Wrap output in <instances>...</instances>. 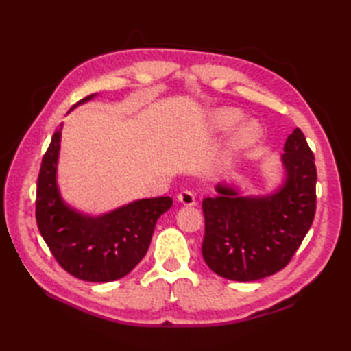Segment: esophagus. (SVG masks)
<instances>
[{
  "instance_id": "1",
  "label": "esophagus",
  "mask_w": 351,
  "mask_h": 351,
  "mask_svg": "<svg viewBox=\"0 0 351 351\" xmlns=\"http://www.w3.org/2000/svg\"><path fill=\"white\" fill-rule=\"evenodd\" d=\"M178 200L185 206H195L196 205V196L195 193H191L189 190H184L181 191L180 195H178Z\"/></svg>"
}]
</instances>
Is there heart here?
I'll list each match as a JSON object with an SVG mask.
<instances>
[{
	"instance_id": "obj_1",
	"label": "heart",
	"mask_w": 351,
	"mask_h": 351,
	"mask_svg": "<svg viewBox=\"0 0 351 351\" xmlns=\"http://www.w3.org/2000/svg\"><path fill=\"white\" fill-rule=\"evenodd\" d=\"M243 111L232 107H221L214 110L210 116V126L213 131H228L241 122ZM263 137V128L256 121H244L235 128L232 136L226 141L219 156L220 164H228L237 155L255 146Z\"/></svg>"
}]
</instances>
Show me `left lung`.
<instances>
[{
	"mask_svg": "<svg viewBox=\"0 0 351 351\" xmlns=\"http://www.w3.org/2000/svg\"><path fill=\"white\" fill-rule=\"evenodd\" d=\"M280 156L283 181L267 196H241L219 184L202 202V256L211 270L237 282L258 280L287 267L314 221L317 169L303 132L289 134Z\"/></svg>",
	"mask_w": 351,
	"mask_h": 351,
	"instance_id": "left-lung-1",
	"label": "left lung"
}]
</instances>
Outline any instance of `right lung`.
<instances>
[{
	"instance_id": "add662e5",
	"label": "right lung",
	"mask_w": 351,
	"mask_h": 351,
	"mask_svg": "<svg viewBox=\"0 0 351 351\" xmlns=\"http://www.w3.org/2000/svg\"><path fill=\"white\" fill-rule=\"evenodd\" d=\"M95 96H87L72 108ZM62 126L51 138L37 178V228L57 263L69 274L87 282L117 280L145 258L156 220L170 210L173 200L169 196L138 199L96 217L72 208L57 185Z\"/></svg>"
}]
</instances>
